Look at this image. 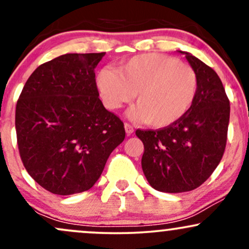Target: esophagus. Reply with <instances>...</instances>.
<instances>
[{
    "label": "esophagus",
    "instance_id": "obj_1",
    "mask_svg": "<svg viewBox=\"0 0 249 249\" xmlns=\"http://www.w3.org/2000/svg\"><path fill=\"white\" fill-rule=\"evenodd\" d=\"M124 127H125V131H126V133L130 136V134L133 133V126L131 124H128V123H125L124 124Z\"/></svg>",
    "mask_w": 249,
    "mask_h": 249
}]
</instances>
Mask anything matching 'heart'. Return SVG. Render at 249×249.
Here are the masks:
<instances>
[{
  "instance_id": "b5f03b06",
  "label": "heart",
  "mask_w": 249,
  "mask_h": 249,
  "mask_svg": "<svg viewBox=\"0 0 249 249\" xmlns=\"http://www.w3.org/2000/svg\"><path fill=\"white\" fill-rule=\"evenodd\" d=\"M96 85L110 110L122 107L136 95L138 104L128 110V117L162 128L180 121L190 111L199 82L196 71L179 59L151 53L127 59L119 71L102 68Z\"/></svg>"
}]
</instances>
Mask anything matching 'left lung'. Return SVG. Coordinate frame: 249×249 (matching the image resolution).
Returning <instances> with one entry per match:
<instances>
[{"label": "left lung", "mask_w": 249, "mask_h": 249, "mask_svg": "<svg viewBox=\"0 0 249 249\" xmlns=\"http://www.w3.org/2000/svg\"><path fill=\"white\" fill-rule=\"evenodd\" d=\"M198 76V93L190 111L170 126L137 130L144 144L142 172L154 190L181 193L210 178L224 156L230 123V101L212 68L188 53Z\"/></svg>", "instance_id": "1"}]
</instances>
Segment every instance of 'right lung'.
Wrapping results in <instances>:
<instances>
[{"label":"right lung","instance_id":"1","mask_svg":"<svg viewBox=\"0 0 249 249\" xmlns=\"http://www.w3.org/2000/svg\"><path fill=\"white\" fill-rule=\"evenodd\" d=\"M105 53H67L31 73L16 105L19 156L38 185L58 196L90 190L124 124L104 107L95 68Z\"/></svg>","mask_w":249,"mask_h":249}]
</instances>
